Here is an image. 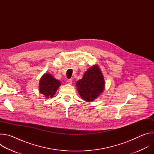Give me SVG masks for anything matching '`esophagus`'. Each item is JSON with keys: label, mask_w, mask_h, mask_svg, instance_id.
Returning <instances> with one entry per match:
<instances>
[{"label": "esophagus", "mask_w": 154, "mask_h": 154, "mask_svg": "<svg viewBox=\"0 0 154 154\" xmlns=\"http://www.w3.org/2000/svg\"><path fill=\"white\" fill-rule=\"evenodd\" d=\"M67 82H68V84L71 85V84L72 83V79H68V80H67Z\"/></svg>", "instance_id": "34e87169"}]
</instances>
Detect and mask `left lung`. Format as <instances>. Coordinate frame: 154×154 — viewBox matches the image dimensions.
<instances>
[{"label":"left lung","mask_w":154,"mask_h":154,"mask_svg":"<svg viewBox=\"0 0 154 154\" xmlns=\"http://www.w3.org/2000/svg\"><path fill=\"white\" fill-rule=\"evenodd\" d=\"M76 86L80 96L85 101L91 102L97 98L102 93L105 86L102 73L97 66L94 65L86 71Z\"/></svg>","instance_id":"1"}]
</instances>
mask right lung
<instances>
[{"label":"right lung","instance_id":"add662e5","mask_svg":"<svg viewBox=\"0 0 154 154\" xmlns=\"http://www.w3.org/2000/svg\"><path fill=\"white\" fill-rule=\"evenodd\" d=\"M61 83L50 74H45L40 79L39 91L46 98L52 97L55 94Z\"/></svg>","mask_w":154,"mask_h":154}]
</instances>
